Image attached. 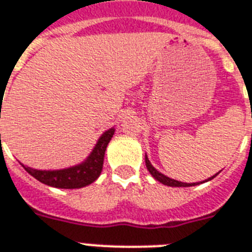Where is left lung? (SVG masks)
<instances>
[{"instance_id":"1","label":"left lung","mask_w":252,"mask_h":252,"mask_svg":"<svg viewBox=\"0 0 252 252\" xmlns=\"http://www.w3.org/2000/svg\"><path fill=\"white\" fill-rule=\"evenodd\" d=\"M145 163H146V167H148L150 174L153 175L154 179L158 180V182H161V183L165 184V186H170V187H191V186H196V183H183V182H178V180L171 179V178H168V176L163 175V174H161L159 171H157V170L152 166L150 161L148 159V157H146V154H145ZM216 175H217V174H216ZM216 175H213L208 180L213 179Z\"/></svg>"}]
</instances>
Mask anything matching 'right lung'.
I'll return each mask as SVG.
<instances>
[{
	"label": "right lung",
	"instance_id": "1",
	"mask_svg": "<svg viewBox=\"0 0 252 252\" xmlns=\"http://www.w3.org/2000/svg\"><path fill=\"white\" fill-rule=\"evenodd\" d=\"M114 128L104 132L96 142L94 150L91 152L86 161L82 162L81 165L64 168V170H55V171H45V170L41 171V170H35V168L26 167V166L23 167L35 179L51 187L70 189V188H81L89 186L94 180H96V178L102 172L106 148L114 136Z\"/></svg>",
	"mask_w": 252,
	"mask_h": 252
}]
</instances>
